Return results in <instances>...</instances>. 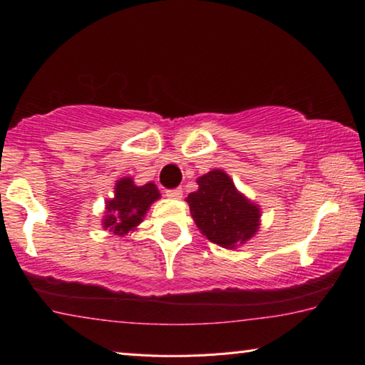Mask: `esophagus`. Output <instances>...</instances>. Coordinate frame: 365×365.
I'll use <instances>...</instances> for the list:
<instances>
[{"label":"esophagus","instance_id":"obj_1","mask_svg":"<svg viewBox=\"0 0 365 365\" xmlns=\"http://www.w3.org/2000/svg\"><path fill=\"white\" fill-rule=\"evenodd\" d=\"M165 193H167L168 198H175V200H178V198H182L183 195V192L180 190V188H173V190H167Z\"/></svg>","mask_w":365,"mask_h":365}]
</instances>
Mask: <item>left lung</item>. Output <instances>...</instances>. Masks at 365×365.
Wrapping results in <instances>:
<instances>
[{
  "label": "left lung",
  "instance_id": "left-lung-1",
  "mask_svg": "<svg viewBox=\"0 0 365 365\" xmlns=\"http://www.w3.org/2000/svg\"><path fill=\"white\" fill-rule=\"evenodd\" d=\"M198 190L188 193L190 214L210 242L236 249L259 229V205L237 190L222 170H212L197 178Z\"/></svg>",
  "mask_w": 365,
  "mask_h": 365
}]
</instances>
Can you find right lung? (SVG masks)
Here are the masks:
<instances>
[{
	"label": "right lung",
	"mask_w": 365,
	"mask_h": 365,
	"mask_svg": "<svg viewBox=\"0 0 365 365\" xmlns=\"http://www.w3.org/2000/svg\"><path fill=\"white\" fill-rule=\"evenodd\" d=\"M160 198V192L153 182L138 187L133 178H121L114 187V197L106 202L103 227L116 236H124L141 224L150 205Z\"/></svg>",
	"instance_id": "1"
}]
</instances>
